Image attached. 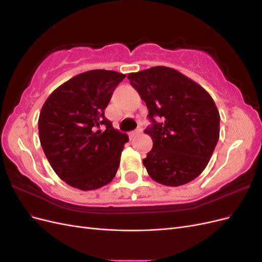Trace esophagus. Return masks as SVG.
I'll list each match as a JSON object with an SVG mask.
<instances>
[{"label":"esophagus","mask_w":262,"mask_h":262,"mask_svg":"<svg viewBox=\"0 0 262 262\" xmlns=\"http://www.w3.org/2000/svg\"><path fill=\"white\" fill-rule=\"evenodd\" d=\"M140 133H142V128H138L137 130H134V131H132V132H130L129 136H130V138L132 139V138H134L136 136H138V134H140Z\"/></svg>","instance_id":"1"}]
</instances>
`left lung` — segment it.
Instances as JSON below:
<instances>
[{
    "label": "left lung",
    "instance_id": "left-lung-1",
    "mask_svg": "<svg viewBox=\"0 0 262 262\" xmlns=\"http://www.w3.org/2000/svg\"><path fill=\"white\" fill-rule=\"evenodd\" d=\"M148 109L153 147L143 165L153 180L178 187L207 167L220 137V114L203 87L178 71L154 67L128 75Z\"/></svg>",
    "mask_w": 262,
    "mask_h": 262
}]
</instances>
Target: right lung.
<instances>
[{
  "label": "right lung",
  "mask_w": 262,
  "mask_h": 262,
  "mask_svg": "<svg viewBox=\"0 0 262 262\" xmlns=\"http://www.w3.org/2000/svg\"><path fill=\"white\" fill-rule=\"evenodd\" d=\"M124 77L115 71H87L54 90L42 106L40 144L55 173L71 187L95 190L116 176L129 138L114 129L105 109Z\"/></svg>",
  "instance_id": "right-lung-1"
}]
</instances>
